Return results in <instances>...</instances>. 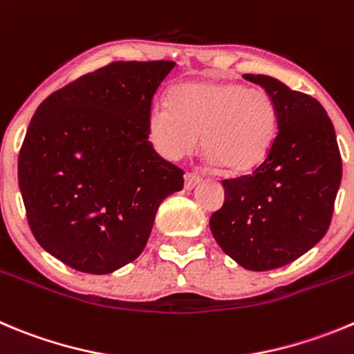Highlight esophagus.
Returning <instances> with one entry per match:
<instances>
[{"label":"esophagus","mask_w":354,"mask_h":354,"mask_svg":"<svg viewBox=\"0 0 354 354\" xmlns=\"http://www.w3.org/2000/svg\"><path fill=\"white\" fill-rule=\"evenodd\" d=\"M200 180H202V177H200V175L189 174V171H187V174L184 175V187H186V189H193V187L196 186Z\"/></svg>","instance_id":"1"}]
</instances>
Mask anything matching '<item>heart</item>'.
<instances>
[{"label":"heart","mask_w":354,"mask_h":354,"mask_svg":"<svg viewBox=\"0 0 354 354\" xmlns=\"http://www.w3.org/2000/svg\"><path fill=\"white\" fill-rule=\"evenodd\" d=\"M277 105L261 87L194 80L175 86L167 103L147 115L152 145L168 160L193 151L202 133L210 163L226 175H248L261 167L277 137Z\"/></svg>","instance_id":"obj_1"}]
</instances>
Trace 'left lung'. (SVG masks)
I'll return each instance as SVG.
<instances>
[{
	"label": "left lung",
	"instance_id": "8db88e82",
	"mask_svg": "<svg viewBox=\"0 0 354 354\" xmlns=\"http://www.w3.org/2000/svg\"><path fill=\"white\" fill-rule=\"evenodd\" d=\"M277 105V137L261 167L223 180L225 203L210 216L219 248L241 267L291 263L325 236L342 179L335 129L313 96L268 75L245 73Z\"/></svg>",
	"mask_w": 354,
	"mask_h": 354
}]
</instances>
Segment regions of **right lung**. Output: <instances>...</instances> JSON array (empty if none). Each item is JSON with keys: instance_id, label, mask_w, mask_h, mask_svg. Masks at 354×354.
Here are the masks:
<instances>
[{"instance_id": "1", "label": "right lung", "mask_w": 354, "mask_h": 354, "mask_svg": "<svg viewBox=\"0 0 354 354\" xmlns=\"http://www.w3.org/2000/svg\"><path fill=\"white\" fill-rule=\"evenodd\" d=\"M174 61H118L40 103L19 152L38 244L68 267L110 274L144 251L184 171L149 142L147 115Z\"/></svg>"}]
</instances>
